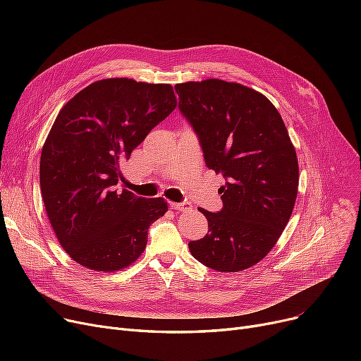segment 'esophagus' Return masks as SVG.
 <instances>
[{"mask_svg":"<svg viewBox=\"0 0 361 361\" xmlns=\"http://www.w3.org/2000/svg\"><path fill=\"white\" fill-rule=\"evenodd\" d=\"M171 207L176 211H190L193 206L188 202H180V203H171Z\"/></svg>","mask_w":361,"mask_h":361,"instance_id":"esophagus-1","label":"esophagus"}]
</instances>
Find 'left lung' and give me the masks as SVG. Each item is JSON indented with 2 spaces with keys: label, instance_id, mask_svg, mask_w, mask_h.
<instances>
[{
  "label": "left lung",
  "instance_id": "obj_1",
  "mask_svg": "<svg viewBox=\"0 0 361 361\" xmlns=\"http://www.w3.org/2000/svg\"><path fill=\"white\" fill-rule=\"evenodd\" d=\"M176 92L206 166L225 178L222 209L200 207L209 230L188 249L211 269H247L272 250L294 209L298 162L287 127L272 102L247 86L207 79L176 85Z\"/></svg>",
  "mask_w": 361,
  "mask_h": 361
}]
</instances>
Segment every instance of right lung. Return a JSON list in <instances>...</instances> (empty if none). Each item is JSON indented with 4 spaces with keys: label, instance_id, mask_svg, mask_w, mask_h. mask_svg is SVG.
<instances>
[{
    "label": "right lung",
    "instance_id": "add662e5",
    "mask_svg": "<svg viewBox=\"0 0 361 361\" xmlns=\"http://www.w3.org/2000/svg\"><path fill=\"white\" fill-rule=\"evenodd\" d=\"M176 106L169 85L105 79L56 116L41 154V192L56 238L82 267L114 272L143 253L168 203L120 190V166Z\"/></svg>",
    "mask_w": 361,
    "mask_h": 361
}]
</instances>
